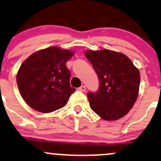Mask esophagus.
<instances>
[{"instance_id": "esophagus-1", "label": "esophagus", "mask_w": 161, "mask_h": 161, "mask_svg": "<svg viewBox=\"0 0 161 161\" xmlns=\"http://www.w3.org/2000/svg\"><path fill=\"white\" fill-rule=\"evenodd\" d=\"M79 91H81V92H86V87L85 86H80V87L79 88Z\"/></svg>"}]
</instances>
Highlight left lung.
<instances>
[{"label":"left lung","instance_id":"1","mask_svg":"<svg viewBox=\"0 0 161 161\" xmlns=\"http://www.w3.org/2000/svg\"><path fill=\"white\" fill-rule=\"evenodd\" d=\"M86 56L94 68L99 87L87 97L93 112L107 121L124 117L137 98L140 73L125 55L108 49L88 50Z\"/></svg>","mask_w":161,"mask_h":161}]
</instances>
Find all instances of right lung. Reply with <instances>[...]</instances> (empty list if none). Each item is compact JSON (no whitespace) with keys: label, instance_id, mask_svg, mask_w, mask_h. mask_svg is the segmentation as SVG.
Listing matches in <instances>:
<instances>
[{"label":"right lung","instance_id":"add662e5","mask_svg":"<svg viewBox=\"0 0 161 161\" xmlns=\"http://www.w3.org/2000/svg\"><path fill=\"white\" fill-rule=\"evenodd\" d=\"M73 53L56 47L38 51L22 63L17 75L21 96L35 110L49 113L66 105L75 91L66 62Z\"/></svg>","mask_w":161,"mask_h":161}]
</instances>
